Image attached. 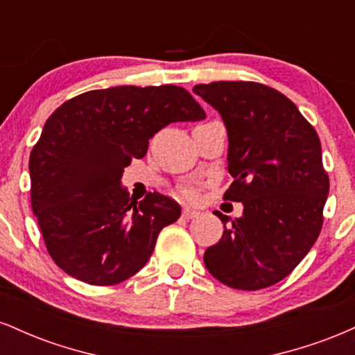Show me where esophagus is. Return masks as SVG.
Instances as JSON below:
<instances>
[{
    "instance_id": "obj_1",
    "label": "esophagus",
    "mask_w": 355,
    "mask_h": 355,
    "mask_svg": "<svg viewBox=\"0 0 355 355\" xmlns=\"http://www.w3.org/2000/svg\"><path fill=\"white\" fill-rule=\"evenodd\" d=\"M198 215H200V211L189 209V207H187V209H183V211H182L183 218H195V217H198Z\"/></svg>"
}]
</instances>
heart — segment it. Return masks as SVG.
Listing matches in <instances>:
<instances>
[{"label":"heart","mask_w":355,"mask_h":355,"mask_svg":"<svg viewBox=\"0 0 355 355\" xmlns=\"http://www.w3.org/2000/svg\"><path fill=\"white\" fill-rule=\"evenodd\" d=\"M182 191H183V195H185L187 198L197 197V189H195V187H185V189H183Z\"/></svg>","instance_id":"heart-1"}]
</instances>
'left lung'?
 <instances>
[{
	"mask_svg": "<svg viewBox=\"0 0 355 355\" xmlns=\"http://www.w3.org/2000/svg\"><path fill=\"white\" fill-rule=\"evenodd\" d=\"M222 116L229 135L223 198L242 202L243 215L222 220V239L203 255L207 270L239 291L285 279L309 254L324 223L329 175L320 140L287 96L255 81L193 87Z\"/></svg>",
	"mask_w": 355,
	"mask_h": 355,
	"instance_id": "8db88e82",
	"label": "left lung"
}]
</instances>
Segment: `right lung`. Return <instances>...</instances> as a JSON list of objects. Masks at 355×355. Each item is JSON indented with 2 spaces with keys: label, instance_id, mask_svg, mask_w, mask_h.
Instances as JSON below:
<instances>
[{
  "label": "right lung",
  "instance_id": "right-lung-1",
  "mask_svg": "<svg viewBox=\"0 0 355 355\" xmlns=\"http://www.w3.org/2000/svg\"><path fill=\"white\" fill-rule=\"evenodd\" d=\"M205 112L185 88L113 87L81 93L48 118L30 155L31 209L48 254L68 275L115 285L148 262L180 205L150 191L141 202L120 185L132 158L173 121Z\"/></svg>",
  "mask_w": 355,
  "mask_h": 355
}]
</instances>
